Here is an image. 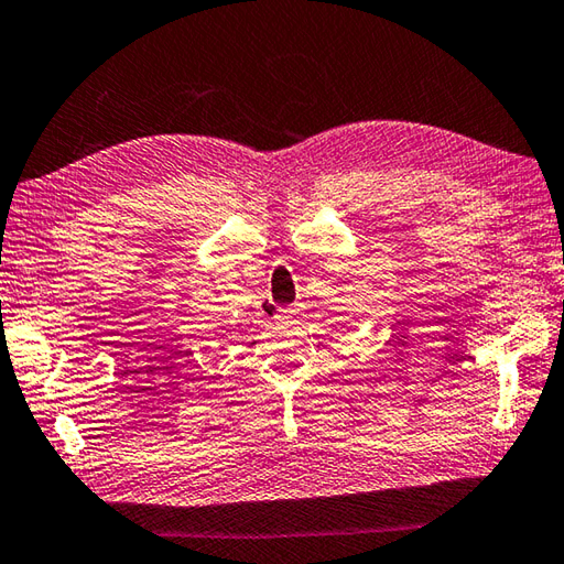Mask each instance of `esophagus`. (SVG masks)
<instances>
[{
    "mask_svg": "<svg viewBox=\"0 0 564 564\" xmlns=\"http://www.w3.org/2000/svg\"><path fill=\"white\" fill-rule=\"evenodd\" d=\"M293 317H295L293 307H279V311H275V319H293Z\"/></svg>",
    "mask_w": 564,
    "mask_h": 564,
    "instance_id": "obj_1",
    "label": "esophagus"
}]
</instances>
